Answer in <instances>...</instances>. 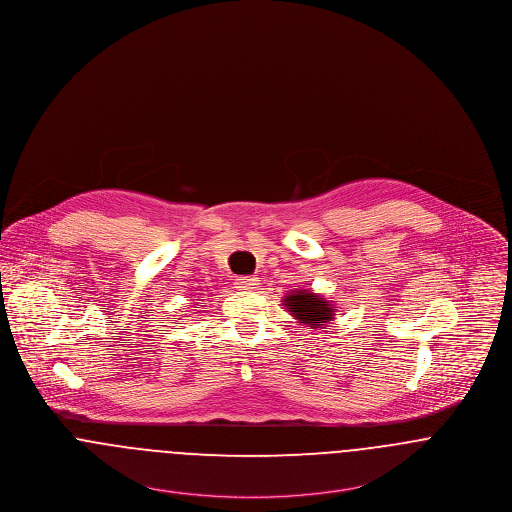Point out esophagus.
Wrapping results in <instances>:
<instances>
[{"mask_svg": "<svg viewBox=\"0 0 512 512\" xmlns=\"http://www.w3.org/2000/svg\"><path fill=\"white\" fill-rule=\"evenodd\" d=\"M236 286L241 290H255V288H259V280L255 276H238Z\"/></svg>", "mask_w": 512, "mask_h": 512, "instance_id": "1", "label": "esophagus"}]
</instances>
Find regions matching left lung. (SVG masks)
<instances>
[{
    "instance_id": "8db88e82",
    "label": "left lung",
    "mask_w": 512,
    "mask_h": 512,
    "mask_svg": "<svg viewBox=\"0 0 512 512\" xmlns=\"http://www.w3.org/2000/svg\"><path fill=\"white\" fill-rule=\"evenodd\" d=\"M284 305L294 319H298L303 325H309L311 329H323V325H327L334 319V307L331 301L309 290L286 294Z\"/></svg>"
}]
</instances>
